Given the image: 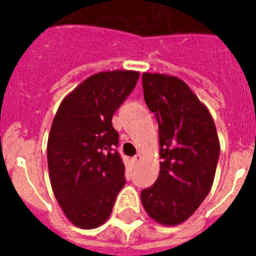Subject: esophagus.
<instances>
[{
	"instance_id": "1",
	"label": "esophagus",
	"mask_w": 256,
	"mask_h": 256,
	"mask_svg": "<svg viewBox=\"0 0 256 256\" xmlns=\"http://www.w3.org/2000/svg\"><path fill=\"white\" fill-rule=\"evenodd\" d=\"M140 156H132V166H136V164H140Z\"/></svg>"
}]
</instances>
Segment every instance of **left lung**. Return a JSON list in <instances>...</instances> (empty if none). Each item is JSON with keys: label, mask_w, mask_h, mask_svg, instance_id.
Returning <instances> with one entry per match:
<instances>
[{"label": "left lung", "mask_w": 256, "mask_h": 256, "mask_svg": "<svg viewBox=\"0 0 256 256\" xmlns=\"http://www.w3.org/2000/svg\"><path fill=\"white\" fill-rule=\"evenodd\" d=\"M142 88L158 120L162 162L158 179L140 199L148 216L175 226L210 192L220 152L218 134L206 106L179 78L144 73Z\"/></svg>", "instance_id": "8db88e82"}]
</instances>
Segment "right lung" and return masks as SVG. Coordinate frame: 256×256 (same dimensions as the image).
I'll return each instance as SVG.
<instances>
[{
    "label": "right lung",
    "instance_id": "1",
    "mask_svg": "<svg viewBox=\"0 0 256 256\" xmlns=\"http://www.w3.org/2000/svg\"><path fill=\"white\" fill-rule=\"evenodd\" d=\"M138 72H102L62 100L48 140L50 183L70 222L96 228L110 216L124 186L114 112L136 88Z\"/></svg>",
    "mask_w": 256,
    "mask_h": 256
}]
</instances>
